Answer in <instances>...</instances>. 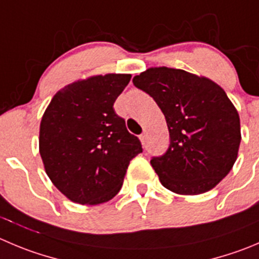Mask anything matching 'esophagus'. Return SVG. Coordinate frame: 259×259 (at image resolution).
<instances>
[{
    "label": "esophagus",
    "instance_id": "1",
    "mask_svg": "<svg viewBox=\"0 0 259 259\" xmlns=\"http://www.w3.org/2000/svg\"><path fill=\"white\" fill-rule=\"evenodd\" d=\"M140 141H141L142 146L146 147V144H147V136H146V134H142L141 136H140Z\"/></svg>",
    "mask_w": 259,
    "mask_h": 259
}]
</instances>
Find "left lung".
<instances>
[{"label": "left lung", "instance_id": "1", "mask_svg": "<svg viewBox=\"0 0 259 259\" xmlns=\"http://www.w3.org/2000/svg\"><path fill=\"white\" fill-rule=\"evenodd\" d=\"M165 115L170 146L151 160L162 186L194 196L215 188L236 161L239 113L215 81L184 70L150 67L132 80Z\"/></svg>", "mask_w": 259, "mask_h": 259}]
</instances>
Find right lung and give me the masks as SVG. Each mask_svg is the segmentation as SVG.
Returning <instances> with one entry per match:
<instances>
[{
  "instance_id": "right-lung-1",
  "label": "right lung",
  "mask_w": 259,
  "mask_h": 259,
  "mask_svg": "<svg viewBox=\"0 0 259 259\" xmlns=\"http://www.w3.org/2000/svg\"><path fill=\"white\" fill-rule=\"evenodd\" d=\"M130 73L80 78L58 90L39 127V152L47 176L70 201L99 205L120 191L141 142L114 112Z\"/></svg>"
}]
</instances>
